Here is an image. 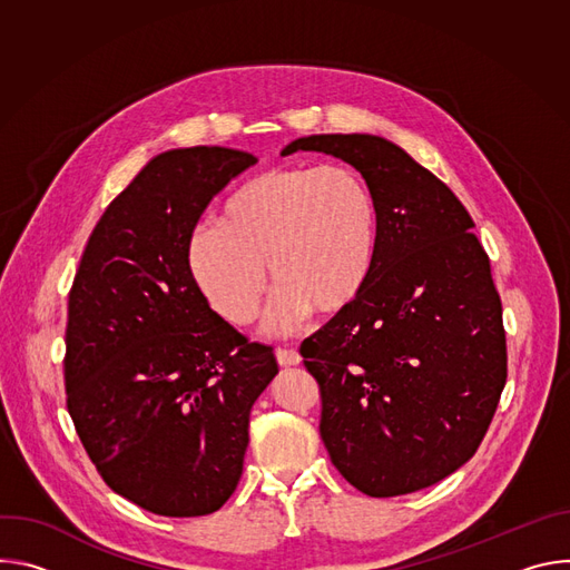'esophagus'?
Returning a JSON list of instances; mask_svg holds the SVG:
<instances>
[{"instance_id":"1","label":"esophagus","mask_w":570,"mask_h":570,"mask_svg":"<svg viewBox=\"0 0 570 570\" xmlns=\"http://www.w3.org/2000/svg\"><path fill=\"white\" fill-rule=\"evenodd\" d=\"M275 356H277V363L284 365V367L297 365V363L302 361V356H299L297 350H286V347H277V350H275Z\"/></svg>"}]
</instances>
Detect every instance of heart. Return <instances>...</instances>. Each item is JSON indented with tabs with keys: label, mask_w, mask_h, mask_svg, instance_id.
<instances>
[{
	"label": "heart",
	"mask_w": 570,
	"mask_h": 570,
	"mask_svg": "<svg viewBox=\"0 0 570 570\" xmlns=\"http://www.w3.org/2000/svg\"><path fill=\"white\" fill-rule=\"evenodd\" d=\"M379 216L365 180L343 165L275 167L236 185L220 220L189 238V271L232 324L257 317L268 275L277 282L271 332L311 308L334 313L363 291L376 257Z\"/></svg>",
	"instance_id": "heart-1"
}]
</instances>
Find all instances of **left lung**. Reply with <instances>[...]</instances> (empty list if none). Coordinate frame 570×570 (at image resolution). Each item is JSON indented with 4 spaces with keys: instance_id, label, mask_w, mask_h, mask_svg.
<instances>
[{
    "instance_id": "8db88e82",
    "label": "left lung",
    "mask_w": 570,
    "mask_h": 570,
    "mask_svg": "<svg viewBox=\"0 0 570 570\" xmlns=\"http://www.w3.org/2000/svg\"><path fill=\"white\" fill-rule=\"evenodd\" d=\"M341 157L379 216L372 273L299 354L320 385V435L358 492L440 482L478 451L508 379L501 295L464 205L376 135H311L282 155Z\"/></svg>"
}]
</instances>
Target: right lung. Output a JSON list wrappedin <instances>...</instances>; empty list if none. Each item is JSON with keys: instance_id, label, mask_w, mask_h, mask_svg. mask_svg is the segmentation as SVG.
<instances>
[{"instance_id": "right-lung-1", "label": "right lung", "mask_w": 570, "mask_h": 570, "mask_svg": "<svg viewBox=\"0 0 570 570\" xmlns=\"http://www.w3.org/2000/svg\"><path fill=\"white\" fill-rule=\"evenodd\" d=\"M257 165L246 150L159 153L108 205L67 304V411L112 492L159 517H205L234 494L273 347L212 311L189 271L209 200Z\"/></svg>"}]
</instances>
